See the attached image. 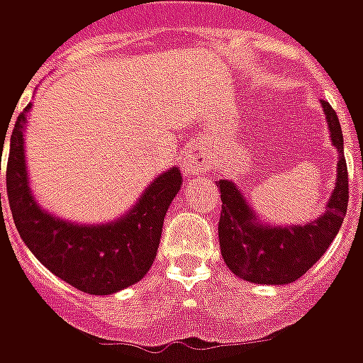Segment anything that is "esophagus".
Returning <instances> with one entry per match:
<instances>
[{
	"mask_svg": "<svg viewBox=\"0 0 363 363\" xmlns=\"http://www.w3.org/2000/svg\"><path fill=\"white\" fill-rule=\"evenodd\" d=\"M182 167H184V171H189V173H206V171H210V159L208 155H204L202 151H198L196 147H192L184 153V157H182Z\"/></svg>",
	"mask_w": 363,
	"mask_h": 363,
	"instance_id": "esophagus-1",
	"label": "esophagus"
}]
</instances>
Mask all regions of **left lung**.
Returning <instances> with one entry per match:
<instances>
[{
	"label": "left lung",
	"instance_id": "left-lung-1",
	"mask_svg": "<svg viewBox=\"0 0 363 363\" xmlns=\"http://www.w3.org/2000/svg\"><path fill=\"white\" fill-rule=\"evenodd\" d=\"M330 130V142L338 151L335 190L327 210L317 220L301 225H270L259 221L243 192L228 179L216 184L221 192L218 225L223 262L241 280L267 286H284L301 278L325 255L342 225L348 208V171L344 159V138L333 106L320 101Z\"/></svg>",
	"mask_w": 363,
	"mask_h": 363
}]
</instances>
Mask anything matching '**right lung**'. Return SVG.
Listing matches in <instances>:
<instances>
[{"label": "right lung", "mask_w": 363, "mask_h": 363, "mask_svg": "<svg viewBox=\"0 0 363 363\" xmlns=\"http://www.w3.org/2000/svg\"><path fill=\"white\" fill-rule=\"evenodd\" d=\"M30 106L21 112L13 126L7 157V198L21 239L52 274L85 294L111 296L134 286L155 260L165 213L181 190L179 167H171L153 179L118 220L95 225L62 220L38 206L30 190L25 161V130ZM0 142L4 151L5 134Z\"/></svg>", "instance_id": "1"}]
</instances>
